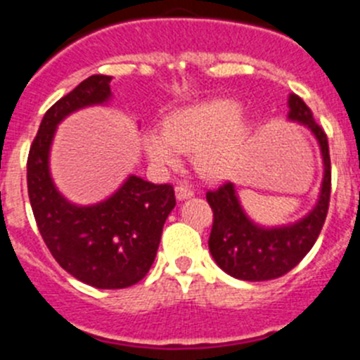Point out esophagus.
<instances>
[{
    "label": "esophagus",
    "mask_w": 360,
    "mask_h": 360,
    "mask_svg": "<svg viewBox=\"0 0 360 360\" xmlns=\"http://www.w3.org/2000/svg\"><path fill=\"white\" fill-rule=\"evenodd\" d=\"M174 195H176V200H186V198H191V196L195 195V191L187 186H176V189H174Z\"/></svg>",
    "instance_id": "1"
}]
</instances>
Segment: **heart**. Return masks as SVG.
Returning a JSON list of instances; mask_svg holds the SVG:
<instances>
[{
  "label": "heart",
  "instance_id": "obj_1",
  "mask_svg": "<svg viewBox=\"0 0 360 360\" xmlns=\"http://www.w3.org/2000/svg\"><path fill=\"white\" fill-rule=\"evenodd\" d=\"M164 133L146 135L149 160L160 167H174L182 151H195V165L205 178H225L234 171L243 153L247 124L240 104L212 98L178 108L165 117Z\"/></svg>",
  "mask_w": 360,
  "mask_h": 360
}]
</instances>
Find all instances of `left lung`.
I'll use <instances>...</instances> for the list:
<instances>
[{
    "instance_id": "obj_1",
    "label": "left lung",
    "mask_w": 360,
    "mask_h": 360,
    "mask_svg": "<svg viewBox=\"0 0 360 360\" xmlns=\"http://www.w3.org/2000/svg\"><path fill=\"white\" fill-rule=\"evenodd\" d=\"M288 108V119L303 124L319 142L324 174L316 207L295 224L262 227L245 214L234 184L225 182L205 195L214 214L209 250L219 269L243 281H269L290 272L310 252L328 212L332 167L326 133L316 122L303 98L292 94Z\"/></svg>"
}]
</instances>
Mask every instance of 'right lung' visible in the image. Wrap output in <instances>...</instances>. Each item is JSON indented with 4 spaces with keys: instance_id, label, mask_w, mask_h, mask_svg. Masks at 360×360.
<instances>
[{
    "instance_id": "add662e5",
    "label": "right lung",
    "mask_w": 360,
    "mask_h": 360,
    "mask_svg": "<svg viewBox=\"0 0 360 360\" xmlns=\"http://www.w3.org/2000/svg\"><path fill=\"white\" fill-rule=\"evenodd\" d=\"M110 82V75H91L59 98L44 113L27 162L28 198L44 243L68 274L103 290L131 287L148 274L176 205L173 186L135 174L95 205H75L53 186L49 160L57 124L81 108L108 103Z\"/></svg>"
}]
</instances>
